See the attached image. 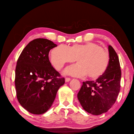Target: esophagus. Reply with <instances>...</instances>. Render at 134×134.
I'll list each match as a JSON object with an SVG mask.
<instances>
[{"label": "esophagus", "instance_id": "obj_1", "mask_svg": "<svg viewBox=\"0 0 134 134\" xmlns=\"http://www.w3.org/2000/svg\"><path fill=\"white\" fill-rule=\"evenodd\" d=\"M70 80H71V79H70V78H69V77H65V82H69V81H70Z\"/></svg>", "mask_w": 134, "mask_h": 134}]
</instances>
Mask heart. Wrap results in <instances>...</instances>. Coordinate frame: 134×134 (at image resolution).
Here are the masks:
<instances>
[{
  "instance_id": "heart-1",
  "label": "heart",
  "mask_w": 134,
  "mask_h": 134,
  "mask_svg": "<svg viewBox=\"0 0 134 134\" xmlns=\"http://www.w3.org/2000/svg\"><path fill=\"white\" fill-rule=\"evenodd\" d=\"M50 59L57 70H62L68 63H74L76 59L78 64L67 68L65 73L75 77L87 75L91 80L101 77L108 69L110 62L107 51L93 42L74 44L69 47L59 45L52 50Z\"/></svg>"
}]
</instances>
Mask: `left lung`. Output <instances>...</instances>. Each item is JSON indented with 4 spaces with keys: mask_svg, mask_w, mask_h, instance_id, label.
Returning a JSON list of instances; mask_svg holds the SVG:
<instances>
[{
    "mask_svg": "<svg viewBox=\"0 0 134 134\" xmlns=\"http://www.w3.org/2000/svg\"><path fill=\"white\" fill-rule=\"evenodd\" d=\"M110 62L106 71L96 81H87L77 94L85 111L92 115L106 113L116 101L121 88V70L118 56L111 46H108Z\"/></svg>",
    "mask_w": 134,
    "mask_h": 134,
    "instance_id": "8db88e82",
    "label": "left lung"
}]
</instances>
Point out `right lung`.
Returning <instances> with one entry per match:
<instances>
[{
  "instance_id": "obj_1",
  "label": "right lung",
  "mask_w": 134,
  "mask_h": 134,
  "mask_svg": "<svg viewBox=\"0 0 134 134\" xmlns=\"http://www.w3.org/2000/svg\"><path fill=\"white\" fill-rule=\"evenodd\" d=\"M57 46L49 40L36 38L26 46L17 61L14 79L17 98L31 114L46 113L65 82L48 58L50 50Z\"/></svg>"
}]
</instances>
